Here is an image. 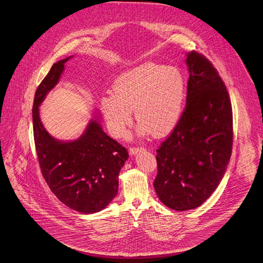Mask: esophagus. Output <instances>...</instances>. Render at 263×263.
Segmentation results:
<instances>
[{
  "label": "esophagus",
  "instance_id": "obj_1",
  "mask_svg": "<svg viewBox=\"0 0 263 263\" xmlns=\"http://www.w3.org/2000/svg\"><path fill=\"white\" fill-rule=\"evenodd\" d=\"M142 151H146V149L145 148H130V154L131 155H135V154H137V153H139V152H142Z\"/></svg>",
  "mask_w": 263,
  "mask_h": 263
}]
</instances>
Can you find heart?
<instances>
[{
    "label": "heart",
    "instance_id": "1",
    "mask_svg": "<svg viewBox=\"0 0 263 263\" xmlns=\"http://www.w3.org/2000/svg\"><path fill=\"white\" fill-rule=\"evenodd\" d=\"M186 99L183 73L174 66L152 62L119 76L113 93L105 94L101 108L111 134L121 137L133 119V109L141 136L170 134L179 123Z\"/></svg>",
    "mask_w": 263,
    "mask_h": 263
}]
</instances>
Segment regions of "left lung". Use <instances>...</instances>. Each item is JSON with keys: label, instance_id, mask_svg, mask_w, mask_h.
I'll return each instance as SVG.
<instances>
[{"label": "left lung", "instance_id": "1", "mask_svg": "<svg viewBox=\"0 0 263 263\" xmlns=\"http://www.w3.org/2000/svg\"><path fill=\"white\" fill-rule=\"evenodd\" d=\"M186 105L170 136L156 150L155 192L175 211L201 205L220 183L233 145V113L227 87L212 63L186 54Z\"/></svg>", "mask_w": 263, "mask_h": 263}]
</instances>
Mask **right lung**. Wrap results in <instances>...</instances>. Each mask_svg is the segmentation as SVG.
<instances>
[{"label":"right lung","mask_w":263,"mask_h":263,"mask_svg":"<svg viewBox=\"0 0 263 263\" xmlns=\"http://www.w3.org/2000/svg\"><path fill=\"white\" fill-rule=\"evenodd\" d=\"M71 58L53 64L36 89L32 108L34 144L43 177L52 193L68 208L91 214L105 209L117 195L119 171L129 154L104 132L99 115L76 140H58L44 128L39 107L59 83Z\"/></svg>","instance_id":"obj_1"}]
</instances>
